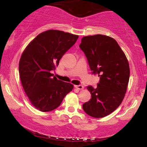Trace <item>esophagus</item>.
Instances as JSON below:
<instances>
[{
  "label": "esophagus",
  "mask_w": 147,
  "mask_h": 147,
  "mask_svg": "<svg viewBox=\"0 0 147 147\" xmlns=\"http://www.w3.org/2000/svg\"><path fill=\"white\" fill-rule=\"evenodd\" d=\"M74 87L78 89H84V86L82 85H76V86H74Z\"/></svg>",
  "instance_id": "esophagus-1"
}]
</instances>
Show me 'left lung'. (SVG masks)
Returning <instances> with one entry per match:
<instances>
[{
	"label": "left lung",
	"instance_id": "obj_1",
	"mask_svg": "<svg viewBox=\"0 0 147 147\" xmlns=\"http://www.w3.org/2000/svg\"><path fill=\"white\" fill-rule=\"evenodd\" d=\"M88 59L92 74H97V88L88 86L91 94L83 109L94 118L109 115L120 106L130 78L128 59L115 39L102 34L85 36L80 45Z\"/></svg>",
	"mask_w": 147,
	"mask_h": 147
}]
</instances>
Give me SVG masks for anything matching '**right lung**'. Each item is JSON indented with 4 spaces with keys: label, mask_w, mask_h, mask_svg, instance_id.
<instances>
[{
    "label": "right lung",
    "mask_w": 147,
    "mask_h": 147,
    "mask_svg": "<svg viewBox=\"0 0 147 147\" xmlns=\"http://www.w3.org/2000/svg\"><path fill=\"white\" fill-rule=\"evenodd\" d=\"M78 38L77 35L49 30L37 36L22 54L19 64L22 86L30 102L39 111L54 110L73 90V84L59 80L51 71L55 70Z\"/></svg>",
    "instance_id": "obj_1"
}]
</instances>
